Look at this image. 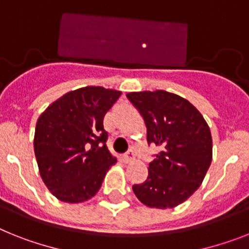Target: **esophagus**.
Listing matches in <instances>:
<instances>
[{
  "label": "esophagus",
  "mask_w": 249,
  "mask_h": 249,
  "mask_svg": "<svg viewBox=\"0 0 249 249\" xmlns=\"http://www.w3.org/2000/svg\"><path fill=\"white\" fill-rule=\"evenodd\" d=\"M133 160H134V152L130 149L124 154V160L126 162V163H128V162H131Z\"/></svg>",
  "instance_id": "34e87169"
}]
</instances>
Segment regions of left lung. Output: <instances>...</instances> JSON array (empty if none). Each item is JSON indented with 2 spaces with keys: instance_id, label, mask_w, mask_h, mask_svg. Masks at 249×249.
Segmentation results:
<instances>
[{
  "instance_id": "obj_1",
  "label": "left lung",
  "mask_w": 249,
  "mask_h": 249,
  "mask_svg": "<svg viewBox=\"0 0 249 249\" xmlns=\"http://www.w3.org/2000/svg\"><path fill=\"white\" fill-rule=\"evenodd\" d=\"M126 97L145 121L148 144L162 149L149 163L147 179L133 191L149 208H175L199 189L212 163L209 125L191 102L163 89Z\"/></svg>"
}]
</instances>
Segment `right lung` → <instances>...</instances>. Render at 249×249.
<instances>
[{
    "label": "right lung",
    "mask_w": 249,
    "mask_h": 249,
    "mask_svg": "<svg viewBox=\"0 0 249 249\" xmlns=\"http://www.w3.org/2000/svg\"><path fill=\"white\" fill-rule=\"evenodd\" d=\"M121 92L87 86L50 104L35 128L34 152L39 173L58 200L87 201L97 194L116 158L106 147V112Z\"/></svg>",
    "instance_id": "1"
}]
</instances>
